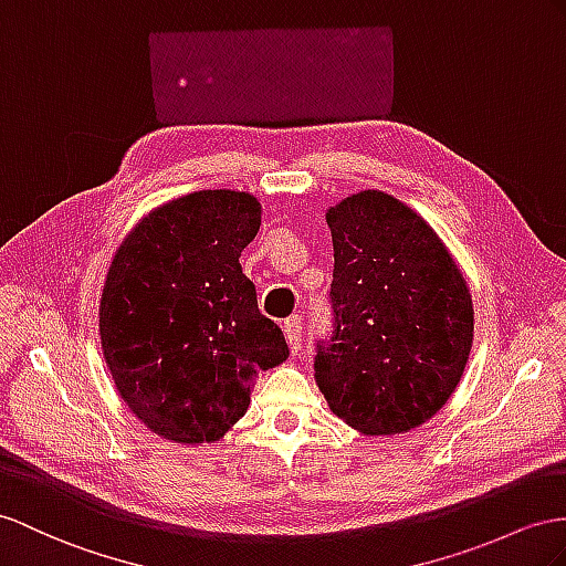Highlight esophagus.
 Wrapping results in <instances>:
<instances>
[{
  "instance_id": "obj_1",
  "label": "esophagus",
  "mask_w": 566,
  "mask_h": 566,
  "mask_svg": "<svg viewBox=\"0 0 566 566\" xmlns=\"http://www.w3.org/2000/svg\"><path fill=\"white\" fill-rule=\"evenodd\" d=\"M301 329H303V323H301V315H292L289 321L284 323V337L289 342V349H292V354H298L301 352Z\"/></svg>"
}]
</instances>
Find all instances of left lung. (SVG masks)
<instances>
[{
    "label": "left lung",
    "instance_id": "left-lung-1",
    "mask_svg": "<svg viewBox=\"0 0 566 566\" xmlns=\"http://www.w3.org/2000/svg\"><path fill=\"white\" fill-rule=\"evenodd\" d=\"M327 227L332 335L315 346V382L332 413L360 432L418 428L467 368V280L423 217L382 191L344 198L327 210Z\"/></svg>",
    "mask_w": 566,
    "mask_h": 566
}]
</instances>
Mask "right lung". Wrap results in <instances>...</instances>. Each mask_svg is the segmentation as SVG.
Instances as JSON below:
<instances>
[{
    "instance_id": "add662e5",
    "label": "right lung",
    "mask_w": 566,
    "mask_h": 566,
    "mask_svg": "<svg viewBox=\"0 0 566 566\" xmlns=\"http://www.w3.org/2000/svg\"><path fill=\"white\" fill-rule=\"evenodd\" d=\"M260 229L243 191H196L143 217L114 255L99 342L122 399L174 442H214L251 403L260 370L289 356L258 308L241 251Z\"/></svg>"
}]
</instances>
